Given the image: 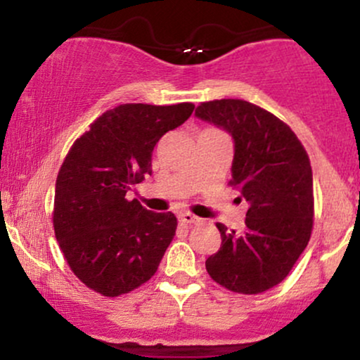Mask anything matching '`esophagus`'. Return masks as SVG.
Segmentation results:
<instances>
[{"label":"esophagus","instance_id":"1","mask_svg":"<svg viewBox=\"0 0 360 360\" xmlns=\"http://www.w3.org/2000/svg\"><path fill=\"white\" fill-rule=\"evenodd\" d=\"M198 220H200V218L194 217V214L189 213V212H184V213L179 214V221L181 223H186V225H191V223L198 221Z\"/></svg>","mask_w":360,"mask_h":360}]
</instances>
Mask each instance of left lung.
<instances>
[{"instance_id":"1","label":"left lung","mask_w":360,"mask_h":360,"mask_svg":"<svg viewBox=\"0 0 360 360\" xmlns=\"http://www.w3.org/2000/svg\"><path fill=\"white\" fill-rule=\"evenodd\" d=\"M198 118L233 139L232 181L249 210L242 232L217 223L221 247L206 259L213 281L257 295L279 284L307 249L313 229V174L295 131L243 100L201 103Z\"/></svg>"}]
</instances>
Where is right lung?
Here are the masks:
<instances>
[{"mask_svg": "<svg viewBox=\"0 0 360 360\" xmlns=\"http://www.w3.org/2000/svg\"><path fill=\"white\" fill-rule=\"evenodd\" d=\"M193 110V103L120 105L91 123L60 166L53 200L57 242L74 274L103 296L147 283L174 238V213L148 212L127 193L152 172L160 137Z\"/></svg>", "mask_w": 360, "mask_h": 360, "instance_id": "right-lung-1", "label": "right lung"}]
</instances>
